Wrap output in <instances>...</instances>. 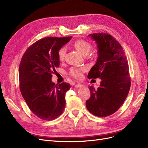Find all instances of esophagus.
I'll use <instances>...</instances> for the list:
<instances>
[{
	"mask_svg": "<svg viewBox=\"0 0 148 148\" xmlns=\"http://www.w3.org/2000/svg\"><path fill=\"white\" fill-rule=\"evenodd\" d=\"M82 84H76L75 85V88H80V87H82Z\"/></svg>",
	"mask_w": 148,
	"mask_h": 148,
	"instance_id": "1",
	"label": "esophagus"
}]
</instances>
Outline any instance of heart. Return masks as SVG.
Segmentation results:
<instances>
[{"label": "heart", "instance_id": "heart-1", "mask_svg": "<svg viewBox=\"0 0 148 148\" xmlns=\"http://www.w3.org/2000/svg\"><path fill=\"white\" fill-rule=\"evenodd\" d=\"M74 46L77 50L82 53L83 55H86L90 51L91 48V44L88 42L83 39H78L74 43ZM65 56V48L62 47L58 51V57L60 61H63ZM88 70L87 66H73L69 70V75L73 78L80 79L83 77V74Z\"/></svg>", "mask_w": 148, "mask_h": 148}]
</instances>
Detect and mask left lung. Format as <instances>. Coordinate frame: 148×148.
I'll list each match as a JSON object with an SVG mask.
<instances>
[{
	"instance_id": "left-lung-1",
	"label": "left lung",
	"mask_w": 148,
	"mask_h": 148,
	"mask_svg": "<svg viewBox=\"0 0 148 148\" xmlns=\"http://www.w3.org/2000/svg\"><path fill=\"white\" fill-rule=\"evenodd\" d=\"M97 44L96 64L88 78L101 79L100 86H89L90 98L86 102L89 112L105 117L115 113L123 104L131 86L127 57L119 41L109 34L97 33L88 35Z\"/></svg>"
}]
</instances>
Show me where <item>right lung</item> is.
<instances>
[{"instance_id":"obj_1","label":"right lung","mask_w":148,"mask_h":148,"mask_svg":"<svg viewBox=\"0 0 148 148\" xmlns=\"http://www.w3.org/2000/svg\"><path fill=\"white\" fill-rule=\"evenodd\" d=\"M71 36L47 37L30 46L21 58L19 66L20 89L29 109L39 119L52 120L65 109L66 92L70 84L58 85L51 81L59 67L58 51Z\"/></svg>"}]
</instances>
